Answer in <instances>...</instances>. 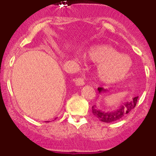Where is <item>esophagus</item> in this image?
<instances>
[{
    "instance_id": "obj_1",
    "label": "esophagus",
    "mask_w": 156,
    "mask_h": 156,
    "mask_svg": "<svg viewBox=\"0 0 156 156\" xmlns=\"http://www.w3.org/2000/svg\"><path fill=\"white\" fill-rule=\"evenodd\" d=\"M75 85H78V86H81V85H85V81H84L83 78H78L75 80Z\"/></svg>"
}]
</instances>
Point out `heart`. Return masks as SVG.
I'll list each match as a JSON object with an SVG mask.
<instances>
[{
    "label": "heart",
    "mask_w": 156,
    "mask_h": 156,
    "mask_svg": "<svg viewBox=\"0 0 156 156\" xmlns=\"http://www.w3.org/2000/svg\"><path fill=\"white\" fill-rule=\"evenodd\" d=\"M89 60L98 63L97 75L106 83H115L124 79L132 68V60L128 55L120 54L110 45L101 44L87 51Z\"/></svg>",
    "instance_id": "heart-1"
}]
</instances>
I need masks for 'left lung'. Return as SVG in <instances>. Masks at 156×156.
Instances as JSON below:
<instances>
[{"mask_svg": "<svg viewBox=\"0 0 156 156\" xmlns=\"http://www.w3.org/2000/svg\"><path fill=\"white\" fill-rule=\"evenodd\" d=\"M98 91L99 93L106 92V90L102 88H98ZM138 96L133 98L131 100L127 101V102H123L117 109L112 111H102V109H99L97 106H92V113L94 116H95L100 121L104 122V123H110V122L116 121L124 116L130 113L137 104Z\"/></svg>", "mask_w": 156, "mask_h": 156, "instance_id": "8db88e82", "label": "left lung"}]
</instances>
